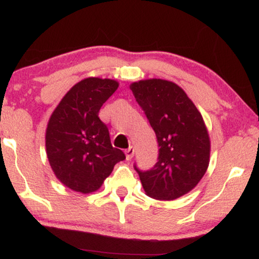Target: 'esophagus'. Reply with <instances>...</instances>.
<instances>
[{"mask_svg":"<svg viewBox=\"0 0 259 259\" xmlns=\"http://www.w3.org/2000/svg\"><path fill=\"white\" fill-rule=\"evenodd\" d=\"M124 152H125L126 159L129 160V159H132V158H133V156H134V152H135V150H134V147H133V146H130V147H127L126 150L124 151Z\"/></svg>","mask_w":259,"mask_h":259,"instance_id":"esophagus-1","label":"esophagus"}]
</instances>
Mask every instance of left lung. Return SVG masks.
<instances>
[{"mask_svg": "<svg viewBox=\"0 0 259 259\" xmlns=\"http://www.w3.org/2000/svg\"><path fill=\"white\" fill-rule=\"evenodd\" d=\"M130 89L159 147L153 168H134L150 197L175 200L200 183L209 164L210 141L203 118L185 91L168 80H140Z\"/></svg>", "mask_w": 259, "mask_h": 259, "instance_id": "left-lung-1", "label": "left lung"}]
</instances>
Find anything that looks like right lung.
<instances>
[{
    "mask_svg": "<svg viewBox=\"0 0 259 259\" xmlns=\"http://www.w3.org/2000/svg\"><path fill=\"white\" fill-rule=\"evenodd\" d=\"M112 79L86 78L65 94L46 129V153L53 173L76 192L99 190L125 154L111 144L108 127L99 118L103 103L117 90Z\"/></svg>",
    "mask_w": 259,
    "mask_h": 259,
    "instance_id": "right-lung-1",
    "label": "right lung"
}]
</instances>
